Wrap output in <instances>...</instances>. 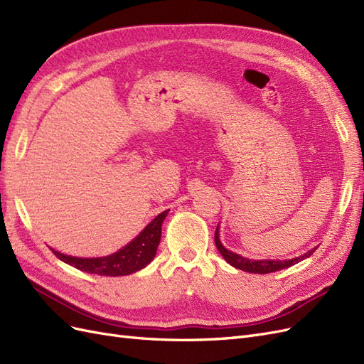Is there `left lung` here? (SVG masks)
<instances>
[{
	"label": "left lung",
	"mask_w": 364,
	"mask_h": 364,
	"mask_svg": "<svg viewBox=\"0 0 364 364\" xmlns=\"http://www.w3.org/2000/svg\"><path fill=\"white\" fill-rule=\"evenodd\" d=\"M214 241H215V246L218 249V252L222 253L223 258L230 264V266L235 267V269H240V270H245V272H249V273H259V274H264V273H272V272H278V270H282V269H287V267H291L294 266V264H297L299 261L311 257L314 249L308 250L306 253H304V255L297 257V258H291V259H285V261H279V259H249V258H245V257H240L238 253H234L228 250L223 245L222 241H220L218 238V226L215 229V235H214Z\"/></svg>",
	"instance_id": "1"
}]
</instances>
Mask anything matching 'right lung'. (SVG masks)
<instances>
[{
  "label": "right lung",
  "mask_w": 364,
  "mask_h": 364,
  "mask_svg": "<svg viewBox=\"0 0 364 364\" xmlns=\"http://www.w3.org/2000/svg\"><path fill=\"white\" fill-rule=\"evenodd\" d=\"M168 211L158 214L151 222L142 229V232L132 240L129 245L121 247L112 255L100 258H77L63 255V253L53 250L54 255L70 266L82 272L102 274V277H123L144 269L147 264L155 258L161 241L162 222L167 217Z\"/></svg>",
  "instance_id": "add662e5"
}]
</instances>
